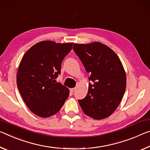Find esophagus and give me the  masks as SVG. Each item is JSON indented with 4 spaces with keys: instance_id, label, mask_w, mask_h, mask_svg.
<instances>
[{
    "instance_id": "esophagus-1",
    "label": "esophagus",
    "mask_w": 150,
    "mask_h": 150,
    "mask_svg": "<svg viewBox=\"0 0 150 150\" xmlns=\"http://www.w3.org/2000/svg\"><path fill=\"white\" fill-rule=\"evenodd\" d=\"M75 90H76V88H70V92H71V93H73L75 91Z\"/></svg>"
}]
</instances>
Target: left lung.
Instances as JSON below:
<instances>
[{
    "mask_svg": "<svg viewBox=\"0 0 150 150\" xmlns=\"http://www.w3.org/2000/svg\"><path fill=\"white\" fill-rule=\"evenodd\" d=\"M73 50L90 73L88 94L78 102L83 112L95 120H102L114 112L124 96L126 74L121 60L108 46L99 42L77 44Z\"/></svg>",
    "mask_w": 150,
    "mask_h": 150,
    "instance_id": "1",
    "label": "left lung"
}]
</instances>
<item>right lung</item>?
I'll list each match as a JSON object with an SVG mask.
<instances>
[{
  "instance_id": "right-lung-1",
  "label": "right lung",
  "mask_w": 150,
  "mask_h": 150,
  "mask_svg": "<svg viewBox=\"0 0 150 150\" xmlns=\"http://www.w3.org/2000/svg\"><path fill=\"white\" fill-rule=\"evenodd\" d=\"M72 45V42L41 41L27 50L22 58L17 72V86L24 102L36 116L54 115L69 96V89L56 83L55 79Z\"/></svg>"
}]
</instances>
